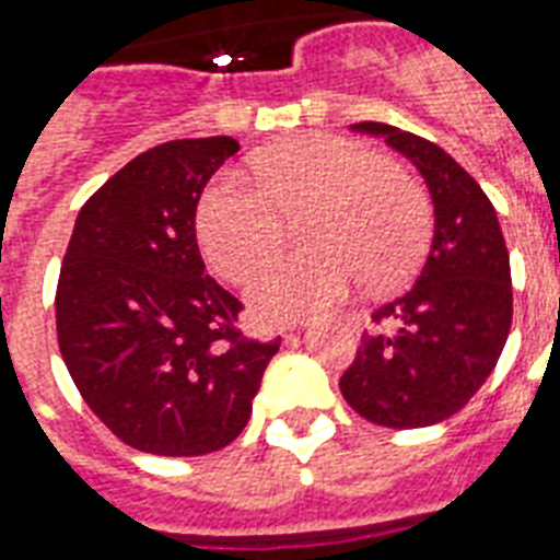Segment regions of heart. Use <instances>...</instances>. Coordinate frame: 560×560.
<instances>
[{
    "mask_svg": "<svg viewBox=\"0 0 560 560\" xmlns=\"http://www.w3.org/2000/svg\"><path fill=\"white\" fill-rule=\"evenodd\" d=\"M258 191L214 179L200 200L197 235L226 281H244L279 249L284 220L305 214L307 253L255 272L246 299L261 319L284 323L340 302L354 281L372 293L416 272L430 244V200L407 171L369 144L340 136H296L249 162Z\"/></svg>",
    "mask_w": 560,
    "mask_h": 560,
    "instance_id": "1",
    "label": "heart"
}]
</instances>
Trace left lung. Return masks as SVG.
<instances>
[{"instance_id":"left-lung-1","label":"left lung","mask_w":560,"mask_h":560,"mask_svg":"<svg viewBox=\"0 0 560 560\" xmlns=\"http://www.w3.org/2000/svg\"><path fill=\"white\" fill-rule=\"evenodd\" d=\"M383 136L427 179L433 244L412 288L374 314L342 398L372 424L409 430L459 412L494 372L512 328V267L497 211L479 183L430 139L381 121L351 125Z\"/></svg>"}]
</instances>
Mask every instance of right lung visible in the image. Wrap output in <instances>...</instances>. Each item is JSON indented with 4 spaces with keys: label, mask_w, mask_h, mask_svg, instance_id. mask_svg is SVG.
I'll list each match as a JSON object with an SVG mask.
<instances>
[{
    "label": "right lung",
    "mask_w": 560,
    "mask_h": 560,
    "mask_svg": "<svg viewBox=\"0 0 560 560\" xmlns=\"http://www.w3.org/2000/svg\"><path fill=\"white\" fill-rule=\"evenodd\" d=\"M232 136L139 153L83 202L57 279V342L116 439L153 456L235 442L281 337L249 340L244 305L206 276L194 218Z\"/></svg>",
    "instance_id": "add662e5"
}]
</instances>
